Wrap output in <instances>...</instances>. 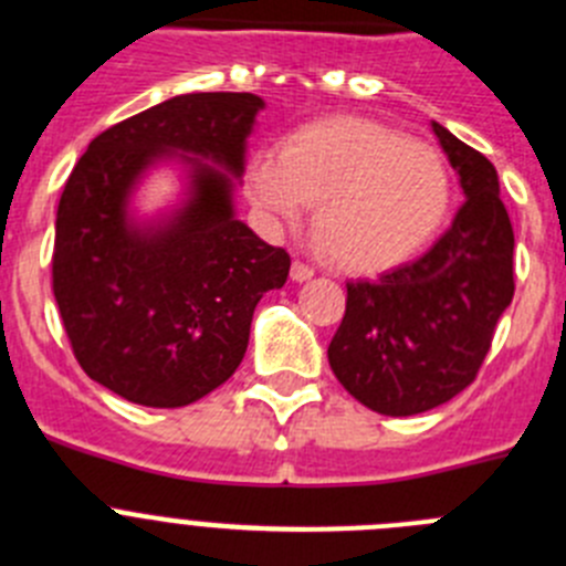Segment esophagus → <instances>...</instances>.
I'll use <instances>...</instances> for the list:
<instances>
[{
	"mask_svg": "<svg viewBox=\"0 0 566 566\" xmlns=\"http://www.w3.org/2000/svg\"><path fill=\"white\" fill-rule=\"evenodd\" d=\"M314 277V269L308 266V263H303V260H294L292 263V280L294 283H303V280H312Z\"/></svg>",
	"mask_w": 566,
	"mask_h": 566,
	"instance_id": "34e87169",
	"label": "esophagus"
}]
</instances>
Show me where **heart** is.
Listing matches in <instances>:
<instances>
[{
	"label": "heart",
	"mask_w": 566,
	"mask_h": 566,
	"mask_svg": "<svg viewBox=\"0 0 566 566\" xmlns=\"http://www.w3.org/2000/svg\"><path fill=\"white\" fill-rule=\"evenodd\" d=\"M247 195L269 229H297L319 203V249L345 272H382L433 238L451 203V178L431 147L339 115L294 129L280 158L254 153Z\"/></svg>",
	"instance_id": "b5f03b06"
}]
</instances>
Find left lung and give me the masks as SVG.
<instances>
[{
  "mask_svg": "<svg viewBox=\"0 0 566 566\" xmlns=\"http://www.w3.org/2000/svg\"><path fill=\"white\" fill-rule=\"evenodd\" d=\"M433 133L464 203L422 258L345 286V317L328 345L345 391L385 417L431 411L464 391L516 292L513 227L496 167L442 124L433 122Z\"/></svg>",
  "mask_w": 566,
  "mask_h": 566,
  "instance_id": "left-lung-1",
  "label": "left lung"
}]
</instances>
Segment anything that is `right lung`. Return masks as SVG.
I'll list each match as a JSON object with an SVG mask.
<instances>
[{
	"label": "right lung",
	"mask_w": 566,
	"mask_h": 566,
	"mask_svg": "<svg viewBox=\"0 0 566 566\" xmlns=\"http://www.w3.org/2000/svg\"><path fill=\"white\" fill-rule=\"evenodd\" d=\"M260 109L254 93L175 96L96 135L64 184L59 314L84 374L129 402L181 408L227 382L247 354L254 306L286 283V249L263 243L232 207ZM169 157L188 164V201L135 224L134 187Z\"/></svg>",
	"instance_id": "obj_1"
}]
</instances>
